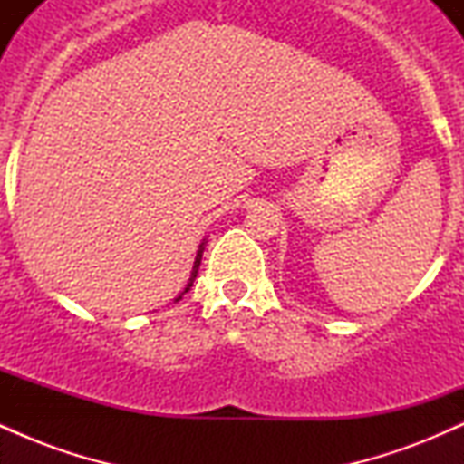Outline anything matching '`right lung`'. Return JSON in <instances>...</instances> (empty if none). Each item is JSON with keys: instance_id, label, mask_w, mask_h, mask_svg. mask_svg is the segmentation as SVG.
Masks as SVG:
<instances>
[{"instance_id": "right-lung-1", "label": "right lung", "mask_w": 464, "mask_h": 464, "mask_svg": "<svg viewBox=\"0 0 464 464\" xmlns=\"http://www.w3.org/2000/svg\"><path fill=\"white\" fill-rule=\"evenodd\" d=\"M200 259H202V244H200V248H198V255H196V262H194V268H191V276H189V284L185 285V290L180 292V295L177 296V299H174V303L177 301H180L183 299V295L185 292H189L191 290V285H194V279H196V275H198V268H200Z\"/></svg>"}]
</instances>
